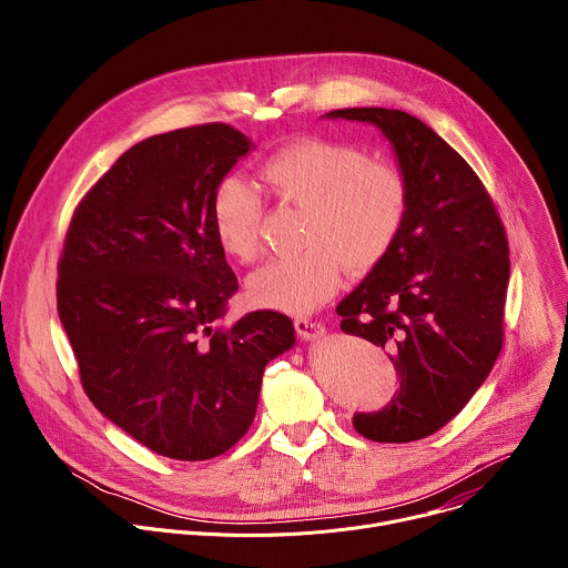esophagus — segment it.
Here are the masks:
<instances>
[{
	"instance_id": "obj_1",
	"label": "esophagus",
	"mask_w": 568,
	"mask_h": 568,
	"mask_svg": "<svg viewBox=\"0 0 568 568\" xmlns=\"http://www.w3.org/2000/svg\"><path fill=\"white\" fill-rule=\"evenodd\" d=\"M294 328L303 339H318V337H323V333H326V326H323L321 321L310 318V316H296Z\"/></svg>"
}]
</instances>
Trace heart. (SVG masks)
Returning a JSON list of instances; mask_svg holds the SVG:
<instances>
[{
    "instance_id": "obj_1",
    "label": "heart",
    "mask_w": 568,
    "mask_h": 568,
    "mask_svg": "<svg viewBox=\"0 0 568 568\" xmlns=\"http://www.w3.org/2000/svg\"><path fill=\"white\" fill-rule=\"evenodd\" d=\"M258 178L276 202L303 211L298 245L305 250L256 270L247 292L256 305L292 314L328 301L342 265L351 274L371 272L393 247L412 202L409 180L395 161L328 139L278 148L258 166ZM211 220L226 256L258 258L263 202L250 184L224 180L213 193Z\"/></svg>"
}]
</instances>
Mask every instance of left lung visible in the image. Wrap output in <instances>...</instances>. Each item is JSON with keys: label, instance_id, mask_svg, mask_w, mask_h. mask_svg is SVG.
<instances>
[{"label": "left lung", "instance_id": "obj_1", "mask_svg": "<svg viewBox=\"0 0 568 568\" xmlns=\"http://www.w3.org/2000/svg\"><path fill=\"white\" fill-rule=\"evenodd\" d=\"M393 143L412 202L388 254L337 305L342 331L390 351L397 390L353 427L375 443L436 434L490 375L504 346L510 254L504 222L467 161L420 119L384 108L333 110Z\"/></svg>", "mask_w": 568, "mask_h": 568}]
</instances>
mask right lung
I'll return each instance as SVG.
<instances>
[{
	"label": "right lung",
	"instance_id": "obj_1",
	"mask_svg": "<svg viewBox=\"0 0 568 568\" xmlns=\"http://www.w3.org/2000/svg\"><path fill=\"white\" fill-rule=\"evenodd\" d=\"M250 145L226 123L132 145L73 209L58 261V316L88 397L175 460L220 456L245 436L267 362L294 344L274 310L217 323L237 278L211 202Z\"/></svg>",
	"mask_w": 568,
	"mask_h": 568
}]
</instances>
